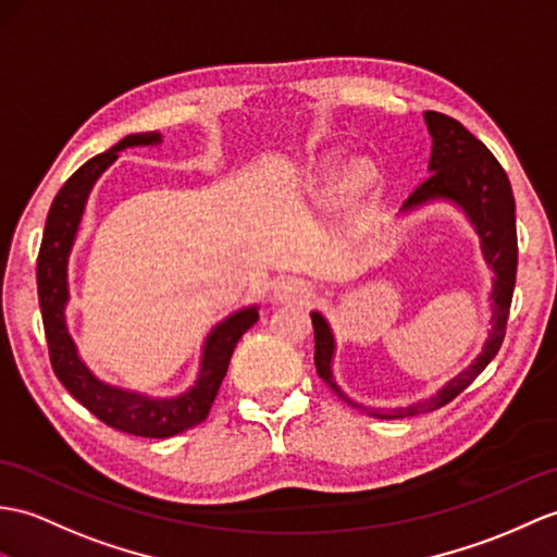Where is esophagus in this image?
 <instances>
[{"mask_svg": "<svg viewBox=\"0 0 557 557\" xmlns=\"http://www.w3.org/2000/svg\"><path fill=\"white\" fill-rule=\"evenodd\" d=\"M313 296V284L301 277H284L275 287V299L280 304H306Z\"/></svg>", "mask_w": 557, "mask_h": 557, "instance_id": "34e87169", "label": "esophagus"}]
</instances>
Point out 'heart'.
<instances>
[{"mask_svg":"<svg viewBox=\"0 0 557 557\" xmlns=\"http://www.w3.org/2000/svg\"><path fill=\"white\" fill-rule=\"evenodd\" d=\"M372 175H374V171L368 161H356L344 175V187L346 189H363L372 180Z\"/></svg>","mask_w":557,"mask_h":557,"instance_id":"heart-1","label":"heart"}]
</instances>
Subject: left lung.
Returning <instances> with one entry per match:
<instances>
[{"instance_id":"1","label":"left lung","mask_w":557,"mask_h":557,"mask_svg":"<svg viewBox=\"0 0 557 557\" xmlns=\"http://www.w3.org/2000/svg\"><path fill=\"white\" fill-rule=\"evenodd\" d=\"M426 131L432 135V175L410 194L404 203V211L416 209L426 201L444 199L456 203L462 213L470 218L476 235L482 239L484 261L494 268V289H491V301H494V315H491V332L482 348V354L472 360L468 370H462L458 377L446 382L432 398L420 400L408 408L394 410H372L354 404L337 382L332 380V356H334V337L327 320L320 313H310L315 330V370L320 380H325L330 389L337 394L348 406L366 410L368 416L380 420H398L412 418L420 412H430L450 404L460 392L480 377V372L496 358L498 348L506 337V325L510 315L515 275H517V230H515V197L510 180L480 139L470 131L450 119V115L424 111Z\"/></svg>"}]
</instances>
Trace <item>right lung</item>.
<instances>
[{
  "mask_svg": "<svg viewBox=\"0 0 557 557\" xmlns=\"http://www.w3.org/2000/svg\"><path fill=\"white\" fill-rule=\"evenodd\" d=\"M159 133L127 135L109 151L77 168L51 201L40 253H37V296H40L49 360L59 382L66 386L75 400H81L92 416L113 430L149 438L173 436L206 420L220 384H223L232 351H235L242 334L253 327L258 320V308L251 306L218 322L206 337L197 382L189 392L175 398H149L145 394L111 386L97 380L77 356V348L66 330L63 308L69 301V253L77 235V225H81L89 189L97 183V177L119 159V151L127 147L159 145Z\"/></svg>",
  "mask_w": 557,
  "mask_h": 557,
  "instance_id": "1",
  "label": "right lung"
}]
</instances>
